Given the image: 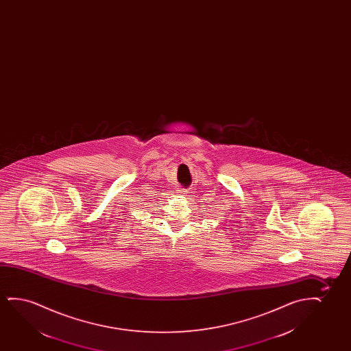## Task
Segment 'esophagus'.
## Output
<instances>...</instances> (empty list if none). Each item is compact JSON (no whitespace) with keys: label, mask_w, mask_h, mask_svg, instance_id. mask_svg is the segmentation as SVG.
<instances>
[{"label":"esophagus","mask_w":351,"mask_h":351,"mask_svg":"<svg viewBox=\"0 0 351 351\" xmlns=\"http://www.w3.org/2000/svg\"><path fill=\"white\" fill-rule=\"evenodd\" d=\"M176 193H178V195H180V197H184V195H186V189L178 188V189H176Z\"/></svg>","instance_id":"1"}]
</instances>
